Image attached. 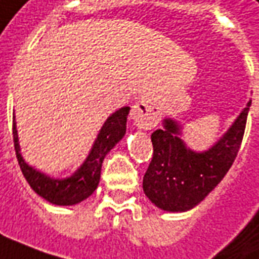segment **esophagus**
<instances>
[{
  "label": "esophagus",
  "mask_w": 259,
  "mask_h": 259,
  "mask_svg": "<svg viewBox=\"0 0 259 259\" xmlns=\"http://www.w3.org/2000/svg\"><path fill=\"white\" fill-rule=\"evenodd\" d=\"M131 118H133L135 125H138L139 128H144V130H152L159 122L157 111L153 107V104L145 97L139 99L138 102L133 106Z\"/></svg>",
  "instance_id": "1"
}]
</instances>
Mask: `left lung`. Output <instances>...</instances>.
I'll return each mask as SVG.
<instances>
[{
  "mask_svg": "<svg viewBox=\"0 0 259 259\" xmlns=\"http://www.w3.org/2000/svg\"><path fill=\"white\" fill-rule=\"evenodd\" d=\"M251 100L226 133L209 149L195 152L181 139L183 126L166 117L162 130L152 134L153 157L144 176V192L166 212L195 208L221 183L237 156L243 141Z\"/></svg>",
  "mask_w": 259,
  "mask_h": 259,
  "instance_id": "left-lung-1",
  "label": "left lung"
}]
</instances>
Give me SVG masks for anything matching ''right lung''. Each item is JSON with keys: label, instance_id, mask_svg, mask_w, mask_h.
<instances>
[{"label": "right lung", "instance_id": "add662e5", "mask_svg": "<svg viewBox=\"0 0 259 259\" xmlns=\"http://www.w3.org/2000/svg\"><path fill=\"white\" fill-rule=\"evenodd\" d=\"M128 113H130L128 106L121 107L104 121L85 162L80 164L79 168L72 176L67 179H53L25 162L21 153L15 115H14V145H15L16 157L22 173L29 185L32 187L33 191L53 205H60V206L76 205L85 201L88 197H91L100 181L104 157L125 135Z\"/></svg>", "mask_w": 259, "mask_h": 259}]
</instances>
